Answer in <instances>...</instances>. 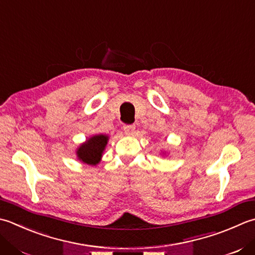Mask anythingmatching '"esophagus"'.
I'll use <instances>...</instances> for the list:
<instances>
[{"label":"esophagus","instance_id":"esophagus-1","mask_svg":"<svg viewBox=\"0 0 255 255\" xmlns=\"http://www.w3.org/2000/svg\"><path fill=\"white\" fill-rule=\"evenodd\" d=\"M123 128H124V131L126 134H132L136 126H134V125H124Z\"/></svg>","mask_w":255,"mask_h":255}]
</instances>
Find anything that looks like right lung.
I'll return each mask as SVG.
<instances>
[{
  "label": "right lung",
  "mask_w": 255,
  "mask_h": 255,
  "mask_svg": "<svg viewBox=\"0 0 255 255\" xmlns=\"http://www.w3.org/2000/svg\"><path fill=\"white\" fill-rule=\"evenodd\" d=\"M107 141L108 136L106 134H95L91 137L77 148L76 154L78 160L91 166H96L102 160Z\"/></svg>",
  "instance_id": "right-lung-1"
}]
</instances>
